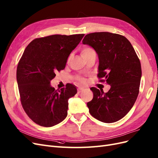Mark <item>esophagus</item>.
<instances>
[{
	"instance_id": "1",
	"label": "esophagus",
	"mask_w": 158,
	"mask_h": 158,
	"mask_svg": "<svg viewBox=\"0 0 158 158\" xmlns=\"http://www.w3.org/2000/svg\"><path fill=\"white\" fill-rule=\"evenodd\" d=\"M83 91H84V89H82V88H78V94L81 93L82 92H83Z\"/></svg>"
}]
</instances>
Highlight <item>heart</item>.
I'll return each mask as SVG.
<instances>
[{"label":"heart","mask_w":158,"mask_h":158,"mask_svg":"<svg viewBox=\"0 0 158 158\" xmlns=\"http://www.w3.org/2000/svg\"><path fill=\"white\" fill-rule=\"evenodd\" d=\"M95 54V51L89 47H85L84 48L82 49L81 50V55H82V57L84 59V60H86L88 59L89 56H91ZM71 59V55H70L68 58V61H69ZM77 81H78V84L79 85H84L85 83H86V80H85L84 78L80 77V76H78L77 77Z\"/></svg>","instance_id":"obj_1"}]
</instances>
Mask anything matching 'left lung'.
<instances>
[{"instance_id":"1","label":"left lung","mask_w":158,"mask_h":158,"mask_svg":"<svg viewBox=\"0 0 158 158\" xmlns=\"http://www.w3.org/2000/svg\"><path fill=\"white\" fill-rule=\"evenodd\" d=\"M97 52L101 82L111 85L107 93L95 88L87 103L91 115L99 121L114 123L125 117L137 99L142 76L139 59L125 37L109 32L87 34L82 41Z\"/></svg>"}]
</instances>
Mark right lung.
<instances>
[{"label": "right lung", "mask_w": 158, "mask_h": 158, "mask_svg": "<svg viewBox=\"0 0 158 158\" xmlns=\"http://www.w3.org/2000/svg\"><path fill=\"white\" fill-rule=\"evenodd\" d=\"M84 34L52 35L33 40L19 61L16 79L23 109L31 120L45 127L55 126L67 116L74 85L56 90L51 84L57 72L65 68L70 52Z\"/></svg>", "instance_id": "right-lung-1"}]
</instances>
